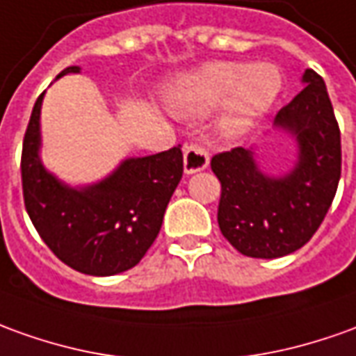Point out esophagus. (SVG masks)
Segmentation results:
<instances>
[{
    "instance_id": "1",
    "label": "esophagus",
    "mask_w": 356,
    "mask_h": 356,
    "mask_svg": "<svg viewBox=\"0 0 356 356\" xmlns=\"http://www.w3.org/2000/svg\"><path fill=\"white\" fill-rule=\"evenodd\" d=\"M209 166V153L203 145L197 143H190L184 147V170L186 174L200 172Z\"/></svg>"
}]
</instances>
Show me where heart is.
<instances>
[{
	"label": "heart",
	"mask_w": 356,
	"mask_h": 356,
	"mask_svg": "<svg viewBox=\"0 0 356 356\" xmlns=\"http://www.w3.org/2000/svg\"><path fill=\"white\" fill-rule=\"evenodd\" d=\"M283 89V75L267 61H209L186 75L168 92V104L178 116H200L220 104L215 127L227 139L242 136L264 116Z\"/></svg>",
	"instance_id": "heart-1"
}]
</instances>
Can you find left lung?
Instances as JSON below:
<instances>
[{
  "mask_svg": "<svg viewBox=\"0 0 356 356\" xmlns=\"http://www.w3.org/2000/svg\"><path fill=\"white\" fill-rule=\"evenodd\" d=\"M305 89L277 112L273 126L296 139L298 159L285 176L259 170L252 149L215 154L220 182L217 220L222 236L248 257H273L302 248L322 225L341 178V134L323 79L302 75Z\"/></svg>",
  "mask_w": 356,
  "mask_h": 356,
  "instance_id": "8db88e82",
  "label": "left lung"
}]
</instances>
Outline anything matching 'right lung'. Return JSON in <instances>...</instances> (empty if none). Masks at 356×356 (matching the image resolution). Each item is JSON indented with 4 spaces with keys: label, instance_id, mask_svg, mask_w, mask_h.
<instances>
[{
    "label": "right lung",
    "instance_id": "obj_1",
    "mask_svg": "<svg viewBox=\"0 0 356 356\" xmlns=\"http://www.w3.org/2000/svg\"><path fill=\"white\" fill-rule=\"evenodd\" d=\"M79 73L71 65L58 75ZM31 114L23 141L21 176L26 213L46 246L85 275L108 277L141 261L156 238L164 211L184 172L180 145L126 159L104 180L71 188L40 161V108Z\"/></svg>",
    "mask_w": 356,
    "mask_h": 356
}]
</instances>
